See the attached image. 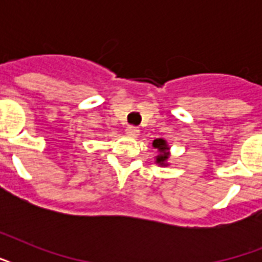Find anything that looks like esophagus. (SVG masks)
I'll list each match as a JSON object with an SVG mask.
<instances>
[{
    "instance_id": "esophagus-1",
    "label": "esophagus",
    "mask_w": 262,
    "mask_h": 262,
    "mask_svg": "<svg viewBox=\"0 0 262 262\" xmlns=\"http://www.w3.org/2000/svg\"><path fill=\"white\" fill-rule=\"evenodd\" d=\"M140 130H139V127H136V126H129L126 129V135L129 136V137H132V139H136L137 136H139Z\"/></svg>"
}]
</instances>
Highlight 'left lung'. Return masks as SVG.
Returning a JSON list of instances; mask_svg holds the SVG:
<instances>
[{
  "instance_id": "1",
  "label": "left lung",
  "mask_w": 262,
  "mask_h": 262,
  "mask_svg": "<svg viewBox=\"0 0 262 262\" xmlns=\"http://www.w3.org/2000/svg\"><path fill=\"white\" fill-rule=\"evenodd\" d=\"M154 148L158 149V156L155 158V163L159 164L160 167H167L168 159H170V147L166 140L156 139L152 143Z\"/></svg>"
}]
</instances>
